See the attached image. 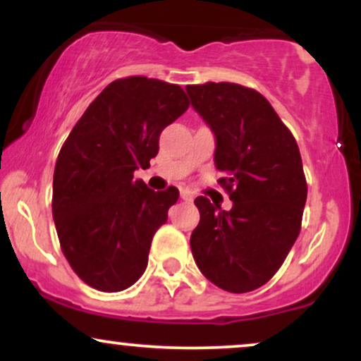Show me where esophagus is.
<instances>
[{"label":"esophagus","instance_id":"1","mask_svg":"<svg viewBox=\"0 0 361 361\" xmlns=\"http://www.w3.org/2000/svg\"><path fill=\"white\" fill-rule=\"evenodd\" d=\"M181 198H183L185 202H193L195 195L190 192V190H181Z\"/></svg>","mask_w":361,"mask_h":361}]
</instances>
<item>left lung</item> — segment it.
I'll return each mask as SVG.
<instances>
[{
	"mask_svg": "<svg viewBox=\"0 0 361 361\" xmlns=\"http://www.w3.org/2000/svg\"><path fill=\"white\" fill-rule=\"evenodd\" d=\"M215 137L214 163L231 210L195 198L200 222L190 238L198 270L219 288L244 293L275 275L300 233L307 183L299 146L270 102L234 82L186 86Z\"/></svg>",
	"mask_w": 361,
	"mask_h": 361,
	"instance_id": "obj_1",
	"label": "left lung"
}]
</instances>
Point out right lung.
I'll list each match as a JSON object with an SVG mask.
<instances>
[{
	"label": "right lung",
	"mask_w": 361,
	"mask_h": 361,
	"mask_svg": "<svg viewBox=\"0 0 361 361\" xmlns=\"http://www.w3.org/2000/svg\"><path fill=\"white\" fill-rule=\"evenodd\" d=\"M188 109L178 85L144 76L110 82L66 139L54 169L52 217L66 259L102 292L134 285L152 235L180 192L134 180L159 151V135Z\"/></svg>",
	"instance_id": "1"
}]
</instances>
